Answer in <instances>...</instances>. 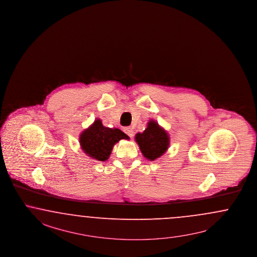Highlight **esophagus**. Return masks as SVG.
<instances>
[{"instance_id":"esophagus-1","label":"esophagus","mask_w":257,"mask_h":257,"mask_svg":"<svg viewBox=\"0 0 257 257\" xmlns=\"http://www.w3.org/2000/svg\"><path fill=\"white\" fill-rule=\"evenodd\" d=\"M124 133L126 134V135H128L131 138H133V130L132 127H130V126H127V127H124Z\"/></svg>"}]
</instances>
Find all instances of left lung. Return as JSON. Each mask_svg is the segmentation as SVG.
Wrapping results in <instances>:
<instances>
[{
    "label": "left lung",
    "instance_id": "8db88e82",
    "mask_svg": "<svg viewBox=\"0 0 257 257\" xmlns=\"http://www.w3.org/2000/svg\"><path fill=\"white\" fill-rule=\"evenodd\" d=\"M144 157L154 161L166 153L169 147V136L166 131L160 126L156 121L150 120L147 128L143 133L135 135Z\"/></svg>",
    "mask_w": 257,
    "mask_h": 257
}]
</instances>
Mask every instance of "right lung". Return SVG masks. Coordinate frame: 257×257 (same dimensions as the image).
Here are the masks:
<instances>
[{"label": "right lung", "mask_w": 257, "mask_h": 257, "mask_svg": "<svg viewBox=\"0 0 257 257\" xmlns=\"http://www.w3.org/2000/svg\"><path fill=\"white\" fill-rule=\"evenodd\" d=\"M128 140L130 137L119 128L104 126L100 119L83 131L79 137V144L83 151L100 162L108 160L113 146L120 140Z\"/></svg>", "instance_id": "obj_1"}]
</instances>
